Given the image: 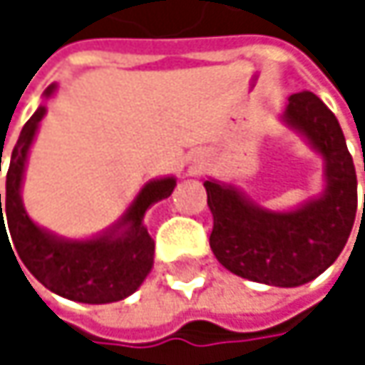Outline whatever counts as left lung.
Listing matches in <instances>:
<instances>
[{"label":"left lung","mask_w":365,"mask_h":365,"mask_svg":"<svg viewBox=\"0 0 365 365\" xmlns=\"http://www.w3.org/2000/svg\"><path fill=\"white\" fill-rule=\"evenodd\" d=\"M283 120L324 156V194L294 211H268L235 185L207 180L213 213L209 245L224 268L243 279L298 287L319 277L344 250L357 211V175L342 128L317 95H292Z\"/></svg>","instance_id":"left-lung-1"}]
</instances>
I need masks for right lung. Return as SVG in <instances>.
<instances>
[{"label":"right lung","mask_w":365,"mask_h":365,"mask_svg":"<svg viewBox=\"0 0 365 365\" xmlns=\"http://www.w3.org/2000/svg\"><path fill=\"white\" fill-rule=\"evenodd\" d=\"M54 93V86L46 88V97ZM46 108L39 106L21 130V137L12 150L10 167L6 175V220L8 230L27 270L50 292L84 302V304H108L130 296L143 279L150 274L154 264V239L150 237L143 217L145 211L171 196L175 178H163L148 182L126 213L111 226L108 232L88 241L58 239L34 224L27 215L21 198V183L25 175V163L29 148L43 118ZM1 163V154H0ZM0 239L8 237L0 194ZM10 243V241H8ZM14 254V252H12Z\"/></svg>","instance_id":"1"}]
</instances>
